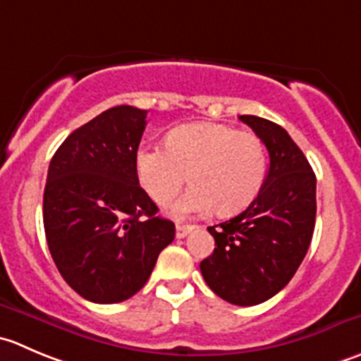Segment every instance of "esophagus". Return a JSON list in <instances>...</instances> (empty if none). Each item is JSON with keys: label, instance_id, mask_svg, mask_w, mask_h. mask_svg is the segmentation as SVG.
Wrapping results in <instances>:
<instances>
[{"label": "esophagus", "instance_id": "1", "mask_svg": "<svg viewBox=\"0 0 361 361\" xmlns=\"http://www.w3.org/2000/svg\"><path fill=\"white\" fill-rule=\"evenodd\" d=\"M194 226H185V224H178L176 226V238H185L192 231Z\"/></svg>", "mask_w": 361, "mask_h": 361}]
</instances>
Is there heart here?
Here are the masks:
<instances>
[{
  "label": "heart",
  "instance_id": "b5f03b06",
  "mask_svg": "<svg viewBox=\"0 0 361 361\" xmlns=\"http://www.w3.org/2000/svg\"><path fill=\"white\" fill-rule=\"evenodd\" d=\"M266 169L257 135L213 121L180 125L166 135V146L142 145L135 152L139 185L157 204L173 201L188 174L194 187L171 208L178 219L215 206L224 216L243 212L261 192Z\"/></svg>",
  "mask_w": 361,
  "mask_h": 361
}]
</instances>
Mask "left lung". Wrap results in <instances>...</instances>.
I'll use <instances>...</instances> for the list:
<instances>
[{"label":"left lung","mask_w":361,"mask_h":361,"mask_svg":"<svg viewBox=\"0 0 361 361\" xmlns=\"http://www.w3.org/2000/svg\"><path fill=\"white\" fill-rule=\"evenodd\" d=\"M264 142L269 167L245 212L208 227L215 250L201 274L216 296L250 307L284 289L302 264L316 224V174L291 135L274 121L240 116Z\"/></svg>","instance_id":"obj_1"}]
</instances>
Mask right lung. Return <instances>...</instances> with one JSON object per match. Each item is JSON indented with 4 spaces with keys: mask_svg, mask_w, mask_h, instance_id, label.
I'll use <instances>...</instances> for the list:
<instances>
[{
    "mask_svg": "<svg viewBox=\"0 0 361 361\" xmlns=\"http://www.w3.org/2000/svg\"><path fill=\"white\" fill-rule=\"evenodd\" d=\"M148 111L116 106L73 130L49 164L44 227L66 284L93 303H120L148 282L174 224L139 187L135 152Z\"/></svg>",
    "mask_w": 361,
    "mask_h": 361,
    "instance_id": "add662e5",
    "label": "right lung"
}]
</instances>
